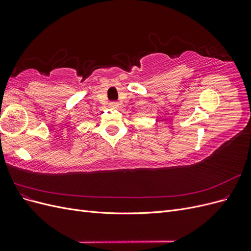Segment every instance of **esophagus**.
Returning a JSON list of instances; mask_svg holds the SVG:
<instances>
[{"label":"esophagus","mask_w":251,"mask_h":251,"mask_svg":"<svg viewBox=\"0 0 251 251\" xmlns=\"http://www.w3.org/2000/svg\"><path fill=\"white\" fill-rule=\"evenodd\" d=\"M110 107L112 109H118L119 108V102H117V101H111L110 102Z\"/></svg>","instance_id":"esophagus-1"}]
</instances>
